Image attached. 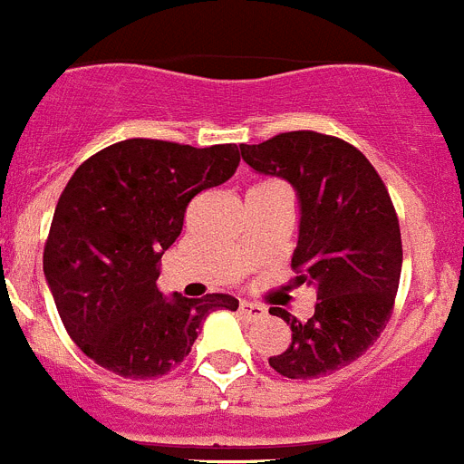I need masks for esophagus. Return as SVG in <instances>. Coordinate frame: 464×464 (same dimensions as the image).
I'll return each instance as SVG.
<instances>
[{
  "mask_svg": "<svg viewBox=\"0 0 464 464\" xmlns=\"http://www.w3.org/2000/svg\"><path fill=\"white\" fill-rule=\"evenodd\" d=\"M239 314L244 315V318H248V321H260V318H265L267 311H265V306L253 304V302H241Z\"/></svg>",
  "mask_w": 464,
  "mask_h": 464,
  "instance_id": "esophagus-1",
  "label": "esophagus"
}]
</instances>
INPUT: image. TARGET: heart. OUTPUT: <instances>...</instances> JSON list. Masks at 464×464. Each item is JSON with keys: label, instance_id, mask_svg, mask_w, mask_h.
Segmentation results:
<instances>
[{"label": "heart", "instance_id": "obj_1", "mask_svg": "<svg viewBox=\"0 0 464 464\" xmlns=\"http://www.w3.org/2000/svg\"><path fill=\"white\" fill-rule=\"evenodd\" d=\"M274 186H281V183H276V181H257V183H253V186L248 188V190H262V188H274Z\"/></svg>", "mask_w": 464, "mask_h": 464}]
</instances>
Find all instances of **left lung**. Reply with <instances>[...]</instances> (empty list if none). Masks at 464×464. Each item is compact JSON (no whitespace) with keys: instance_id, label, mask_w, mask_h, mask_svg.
Segmentation results:
<instances>
[{"instance_id":"left-lung-1","label":"left lung","mask_w":464,"mask_h":464,"mask_svg":"<svg viewBox=\"0 0 464 464\" xmlns=\"http://www.w3.org/2000/svg\"><path fill=\"white\" fill-rule=\"evenodd\" d=\"M239 149L246 165L297 190L293 283L318 290L309 321L269 309L293 330L290 346L269 364L288 379L327 376L374 346L395 309L401 235L388 188L355 146L330 134L297 130Z\"/></svg>"}]
</instances>
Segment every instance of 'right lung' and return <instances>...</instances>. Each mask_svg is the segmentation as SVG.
Returning a JSON list of instances; mask_svg holds the SVG:
<instances>
[{
  "mask_svg": "<svg viewBox=\"0 0 464 464\" xmlns=\"http://www.w3.org/2000/svg\"><path fill=\"white\" fill-rule=\"evenodd\" d=\"M239 160L235 143L125 139L73 171L53 213L44 274L69 337L100 367L137 381L167 374L211 311H237L220 293L167 299L155 281L188 204L227 181Z\"/></svg>",
  "mask_w": 464,
  "mask_h": 464,
  "instance_id": "1",
  "label": "right lung"
}]
</instances>
